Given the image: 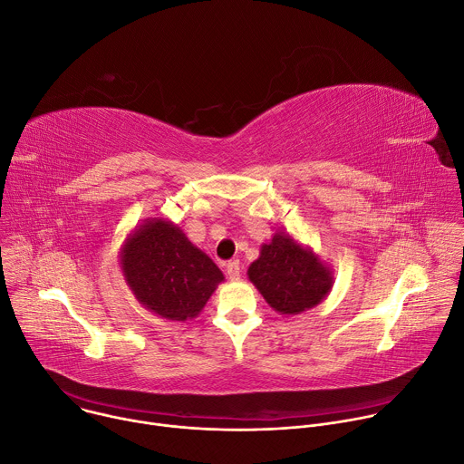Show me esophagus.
<instances>
[{"label": "esophagus", "mask_w": 464, "mask_h": 464, "mask_svg": "<svg viewBox=\"0 0 464 464\" xmlns=\"http://www.w3.org/2000/svg\"><path fill=\"white\" fill-rule=\"evenodd\" d=\"M226 272H227V277H229L231 281H238V279H240V262H238V260L227 262Z\"/></svg>", "instance_id": "obj_1"}]
</instances>
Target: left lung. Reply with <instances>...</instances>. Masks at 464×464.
<instances>
[{
	"label": "left lung",
	"instance_id": "1",
	"mask_svg": "<svg viewBox=\"0 0 464 464\" xmlns=\"http://www.w3.org/2000/svg\"><path fill=\"white\" fill-rule=\"evenodd\" d=\"M253 286L281 315H299L317 306L333 290L334 274L310 246L276 233L247 268Z\"/></svg>",
	"mask_w": 464,
	"mask_h": 464
}]
</instances>
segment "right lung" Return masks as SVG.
<instances>
[{
  "instance_id": "right-lung-1",
  "label": "right lung",
  "mask_w": 464,
  "mask_h": 464,
  "mask_svg": "<svg viewBox=\"0 0 464 464\" xmlns=\"http://www.w3.org/2000/svg\"><path fill=\"white\" fill-rule=\"evenodd\" d=\"M126 286L143 308L169 321L198 317L224 281L217 264L169 218H145L119 251Z\"/></svg>"
}]
</instances>
